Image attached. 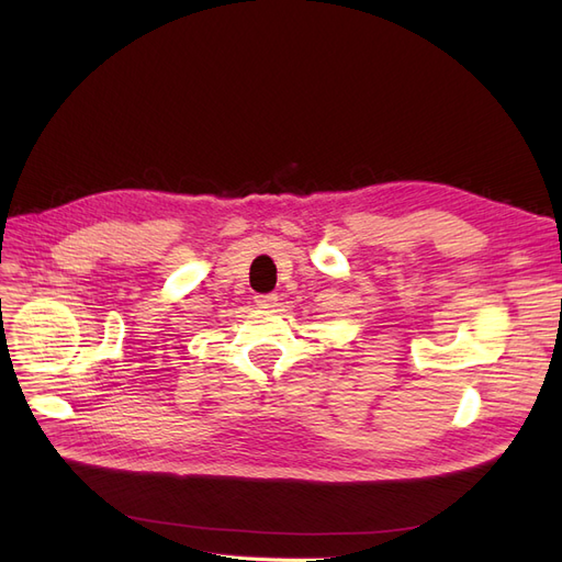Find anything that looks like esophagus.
Wrapping results in <instances>:
<instances>
[{
  "label": "esophagus",
  "instance_id": "obj_1",
  "mask_svg": "<svg viewBox=\"0 0 562 562\" xmlns=\"http://www.w3.org/2000/svg\"><path fill=\"white\" fill-rule=\"evenodd\" d=\"M277 295L274 293H265V295H255V302L260 304V307H265V310H271V307H277Z\"/></svg>",
  "mask_w": 562,
  "mask_h": 562
}]
</instances>
